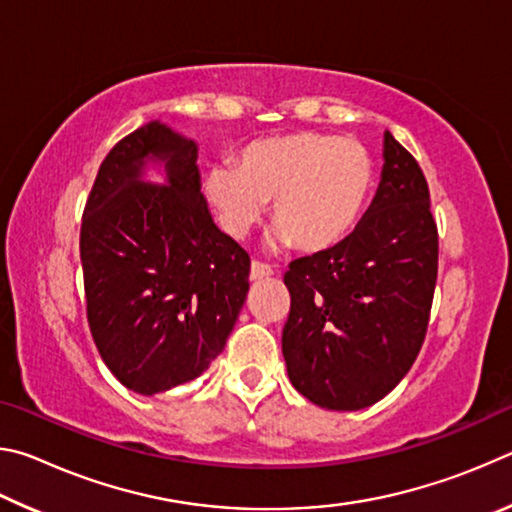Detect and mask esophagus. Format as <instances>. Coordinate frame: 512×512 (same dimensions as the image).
I'll use <instances>...</instances> for the list:
<instances>
[{
    "mask_svg": "<svg viewBox=\"0 0 512 512\" xmlns=\"http://www.w3.org/2000/svg\"><path fill=\"white\" fill-rule=\"evenodd\" d=\"M273 275V268L264 264V262H253L250 264V280L257 282V280H264V277H271Z\"/></svg>",
    "mask_w": 512,
    "mask_h": 512,
    "instance_id": "34e87169",
    "label": "esophagus"
}]
</instances>
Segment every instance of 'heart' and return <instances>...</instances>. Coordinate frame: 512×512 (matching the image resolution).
Returning <instances> with one entry per match:
<instances>
[{"mask_svg": "<svg viewBox=\"0 0 512 512\" xmlns=\"http://www.w3.org/2000/svg\"><path fill=\"white\" fill-rule=\"evenodd\" d=\"M372 183L375 164L361 142L300 131L248 142L237 167L212 164L203 192L230 237H248L273 201L280 244L325 250L357 225Z\"/></svg>", "mask_w": 512, "mask_h": 512, "instance_id": "b5f03b06", "label": "heart"}]
</instances>
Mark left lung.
<instances>
[{"mask_svg":"<svg viewBox=\"0 0 512 512\" xmlns=\"http://www.w3.org/2000/svg\"><path fill=\"white\" fill-rule=\"evenodd\" d=\"M436 277L427 178L386 131L381 183L357 228L284 273L282 354L296 391L329 411L366 409L391 393L424 343Z\"/></svg>","mask_w":512,"mask_h":512,"instance_id":"left-lung-1","label":"left lung"}]
</instances>
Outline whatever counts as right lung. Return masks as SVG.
Here are the masks:
<instances>
[{"mask_svg": "<svg viewBox=\"0 0 512 512\" xmlns=\"http://www.w3.org/2000/svg\"><path fill=\"white\" fill-rule=\"evenodd\" d=\"M194 140L160 121L137 128L101 162L81 221L88 323L103 363L140 395L210 368L246 302L250 257L201 194ZM160 159L167 186L139 180Z\"/></svg>", "mask_w": 512, "mask_h": 512, "instance_id": "right-lung-1", "label": "right lung"}]
</instances>
